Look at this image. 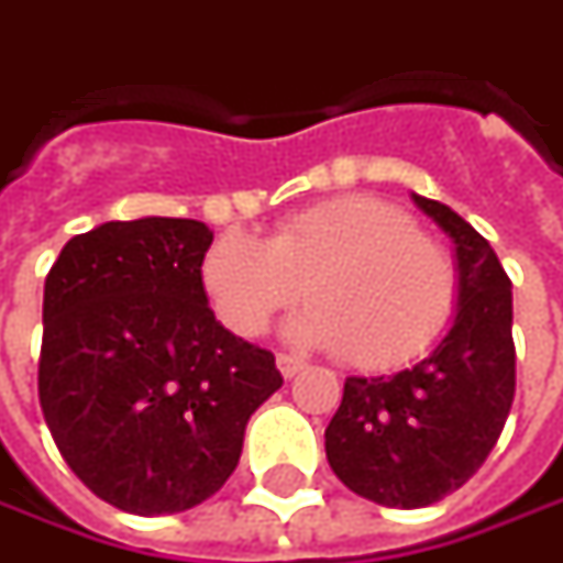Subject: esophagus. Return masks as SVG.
<instances>
[{"mask_svg":"<svg viewBox=\"0 0 563 563\" xmlns=\"http://www.w3.org/2000/svg\"><path fill=\"white\" fill-rule=\"evenodd\" d=\"M277 367H280L283 377L292 379V377H296V374H301V371H305L308 364H305V361H301V358H296V355H277Z\"/></svg>","mask_w":563,"mask_h":563,"instance_id":"34e87169","label":"esophagus"}]
</instances>
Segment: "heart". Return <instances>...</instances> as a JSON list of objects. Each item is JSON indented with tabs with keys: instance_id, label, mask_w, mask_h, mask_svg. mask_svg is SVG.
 <instances>
[{
	"instance_id": "1",
	"label": "heart",
	"mask_w": 563,
	"mask_h": 563,
	"mask_svg": "<svg viewBox=\"0 0 563 563\" xmlns=\"http://www.w3.org/2000/svg\"><path fill=\"white\" fill-rule=\"evenodd\" d=\"M199 280L240 336L264 333L308 289L314 305L286 323V336L364 371L427 352L457 301L449 249L401 208L361 192L289 214L267 240L227 230L205 249Z\"/></svg>"
}]
</instances>
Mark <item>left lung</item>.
Listing matches in <instances>:
<instances>
[{
	"label": "left lung",
	"instance_id": "obj_1",
	"mask_svg": "<svg viewBox=\"0 0 563 563\" xmlns=\"http://www.w3.org/2000/svg\"><path fill=\"white\" fill-rule=\"evenodd\" d=\"M452 236L457 301L437 349L389 377H349L327 427V461L361 498L427 508L461 489L495 449L514 401L511 280L471 223L411 192Z\"/></svg>",
	"mask_w": 563,
	"mask_h": 563
}]
</instances>
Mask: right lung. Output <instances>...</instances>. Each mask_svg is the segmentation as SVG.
<instances>
[{"mask_svg":"<svg viewBox=\"0 0 563 563\" xmlns=\"http://www.w3.org/2000/svg\"><path fill=\"white\" fill-rule=\"evenodd\" d=\"M211 240L189 218L108 221L68 240L46 277L43 417L84 486L126 514L211 498L249 417L283 386L274 355L208 308Z\"/></svg>","mask_w":563,"mask_h":563,"instance_id":"add662e5","label":"right lung"}]
</instances>
